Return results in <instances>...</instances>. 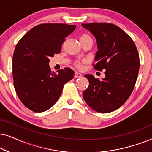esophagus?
<instances>
[{"mask_svg":"<svg viewBox=\"0 0 152 152\" xmlns=\"http://www.w3.org/2000/svg\"><path fill=\"white\" fill-rule=\"evenodd\" d=\"M82 76V75L80 73V72H75V75H74V77L75 78H79V77H81Z\"/></svg>","mask_w":152,"mask_h":152,"instance_id":"1","label":"esophagus"}]
</instances>
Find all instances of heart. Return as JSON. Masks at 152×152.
<instances>
[{
	"label": "heart",
	"instance_id": "obj_1",
	"mask_svg": "<svg viewBox=\"0 0 152 152\" xmlns=\"http://www.w3.org/2000/svg\"><path fill=\"white\" fill-rule=\"evenodd\" d=\"M91 37L90 35L86 34V33H83V34H80V41L87 40V39H91ZM86 62V61L84 59H77L76 61H74L73 65L75 68H77V69H82L83 68V66H84V64Z\"/></svg>",
	"mask_w": 152,
	"mask_h": 152
}]
</instances>
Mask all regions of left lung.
<instances>
[{"label":"left lung","mask_w":152,"mask_h":152,"mask_svg":"<svg viewBox=\"0 0 152 152\" xmlns=\"http://www.w3.org/2000/svg\"><path fill=\"white\" fill-rule=\"evenodd\" d=\"M96 38L98 51L94 69L105 70L102 80L85 75L88 87L83 93L87 104L99 113L118 109L134 90L140 68L138 50L132 39L121 28L110 23H83Z\"/></svg>","instance_id":"8db88e82"}]
</instances>
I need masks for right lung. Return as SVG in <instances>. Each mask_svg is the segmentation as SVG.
<instances>
[{"mask_svg": "<svg viewBox=\"0 0 152 152\" xmlns=\"http://www.w3.org/2000/svg\"><path fill=\"white\" fill-rule=\"evenodd\" d=\"M75 25L43 23L18 41L12 58L14 86L20 102L31 111L49 109L59 98L64 84L73 78L69 68L51 71L50 57L61 53L66 37Z\"/></svg>", "mask_w": 152, "mask_h": 152, "instance_id": "1", "label": "right lung"}]
</instances>
